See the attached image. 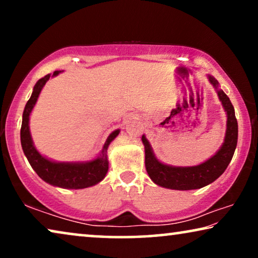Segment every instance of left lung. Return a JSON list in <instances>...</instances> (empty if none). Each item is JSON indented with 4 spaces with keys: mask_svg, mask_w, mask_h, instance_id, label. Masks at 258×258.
<instances>
[{
    "mask_svg": "<svg viewBox=\"0 0 258 258\" xmlns=\"http://www.w3.org/2000/svg\"><path fill=\"white\" fill-rule=\"evenodd\" d=\"M211 84L217 87L218 82L214 77L209 76ZM218 97L228 114L227 133L223 146L217 151L216 155L196 167H170L158 162L151 151L150 144L147 139L142 136V142L146 149V169L150 178L156 184L164 188L175 190H191L200 189L214 182L223 174L234 156L236 146H237L238 125L235 116V109L230 100L224 91H217Z\"/></svg>",
    "mask_w": 258,
    "mask_h": 258,
    "instance_id": "obj_1",
    "label": "left lung"
}]
</instances>
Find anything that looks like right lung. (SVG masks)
<instances>
[{"instance_id":"add662e5","label":"right lung","mask_w":258,"mask_h":258,"mask_svg":"<svg viewBox=\"0 0 258 258\" xmlns=\"http://www.w3.org/2000/svg\"><path fill=\"white\" fill-rule=\"evenodd\" d=\"M59 73L61 72L57 70L52 74V76H56ZM49 77H50V74L37 81L34 87L33 94L24 108L22 126H21V144H22L24 155L27 156L34 170L36 171V174L49 184L66 189H83L97 184L107 174L108 146L118 135L119 130H115L109 135L100 156L88 163H56V162H51L41 156L33 146L29 132V115L36 103L42 88L49 80Z\"/></svg>"}]
</instances>
